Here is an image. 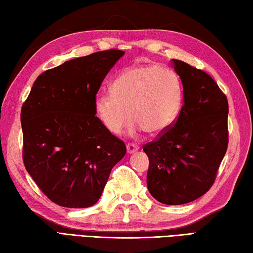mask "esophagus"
I'll use <instances>...</instances> for the list:
<instances>
[{"label":"esophagus","mask_w":253,"mask_h":253,"mask_svg":"<svg viewBox=\"0 0 253 253\" xmlns=\"http://www.w3.org/2000/svg\"><path fill=\"white\" fill-rule=\"evenodd\" d=\"M139 145L137 144H134V143H127V145H126V151H127V153L128 154H133L134 153V152H136L137 150H139Z\"/></svg>","instance_id":"1"}]
</instances>
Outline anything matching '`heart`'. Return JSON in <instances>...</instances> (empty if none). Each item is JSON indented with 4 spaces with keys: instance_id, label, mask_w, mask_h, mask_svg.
Here are the masks:
<instances>
[{
    "instance_id": "1",
    "label": "heart",
    "mask_w": 253,
    "mask_h": 253,
    "mask_svg": "<svg viewBox=\"0 0 253 253\" xmlns=\"http://www.w3.org/2000/svg\"><path fill=\"white\" fill-rule=\"evenodd\" d=\"M183 101L184 88L178 75L159 65H147L123 71L114 80L112 90L96 94L94 107L112 133L122 130L130 111L133 133L144 130L160 135L174 125Z\"/></svg>"
}]
</instances>
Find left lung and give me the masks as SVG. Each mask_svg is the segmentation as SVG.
<instances>
[{
	"label": "left lung",
	"mask_w": 253,
	"mask_h": 253,
	"mask_svg": "<svg viewBox=\"0 0 253 253\" xmlns=\"http://www.w3.org/2000/svg\"><path fill=\"white\" fill-rule=\"evenodd\" d=\"M184 103L168 131L143 146L150 161L147 188L156 201L182 205L206 194L228 147V100L204 70L171 59Z\"/></svg>",
	"instance_id": "1"
}]
</instances>
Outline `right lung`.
Wrapping results in <instances>:
<instances>
[{"mask_svg": "<svg viewBox=\"0 0 253 253\" xmlns=\"http://www.w3.org/2000/svg\"><path fill=\"white\" fill-rule=\"evenodd\" d=\"M125 51L79 57L38 76L21 111L23 162L52 203L67 208L96 204L125 142L96 117L94 98Z\"/></svg>", "mask_w": 253, "mask_h": 253, "instance_id": "add662e5", "label": "right lung"}]
</instances>
